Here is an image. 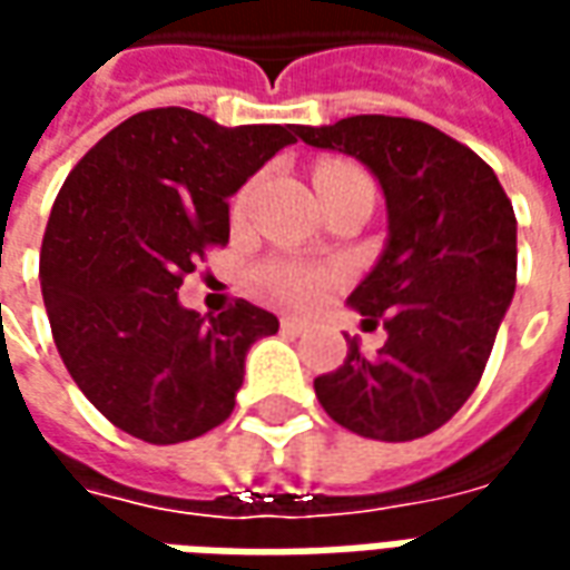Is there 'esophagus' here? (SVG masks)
I'll list each match as a JSON object with an SVG mask.
<instances>
[{"label": "esophagus", "mask_w": 570, "mask_h": 570, "mask_svg": "<svg viewBox=\"0 0 570 570\" xmlns=\"http://www.w3.org/2000/svg\"><path fill=\"white\" fill-rule=\"evenodd\" d=\"M281 330H284V333L298 335L308 330V321H305V317H281Z\"/></svg>", "instance_id": "1"}]
</instances>
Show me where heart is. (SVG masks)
Wrapping results in <instances>:
<instances>
[{
  "instance_id": "1",
  "label": "heart",
  "mask_w": 570,
  "mask_h": 570,
  "mask_svg": "<svg viewBox=\"0 0 570 570\" xmlns=\"http://www.w3.org/2000/svg\"><path fill=\"white\" fill-rule=\"evenodd\" d=\"M347 179H370V176L347 161H323L317 167V174H314V183H317L321 191H326L330 186H338V183H347ZM256 277H259V289L265 296L272 302H281V305H293V308H311L342 284L338 268L302 259L265 262L256 272Z\"/></svg>"
}]
</instances>
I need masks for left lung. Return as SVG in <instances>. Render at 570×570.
<instances>
[{"label":"left lung","mask_w":570,"mask_h":570,"mask_svg":"<svg viewBox=\"0 0 570 570\" xmlns=\"http://www.w3.org/2000/svg\"><path fill=\"white\" fill-rule=\"evenodd\" d=\"M296 134L366 164L391 223L382 259L347 298L387 342L366 357L347 338L345 363L314 379L317 400L366 440L428 436L476 391L513 298V204L476 151L415 118L351 116Z\"/></svg>","instance_id":"1"}]
</instances>
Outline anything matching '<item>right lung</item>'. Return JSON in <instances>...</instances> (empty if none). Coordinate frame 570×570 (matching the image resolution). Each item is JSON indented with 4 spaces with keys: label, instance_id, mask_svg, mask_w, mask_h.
<instances>
[{
    "label": "right lung",
    "instance_id": "right-lung-1",
    "mask_svg": "<svg viewBox=\"0 0 570 570\" xmlns=\"http://www.w3.org/2000/svg\"><path fill=\"white\" fill-rule=\"evenodd\" d=\"M293 134L164 106L121 121L69 170L39 281L63 366L118 430L174 445L232 415L249 345L277 333V317L235 298L204 321L176 289L228 244V198Z\"/></svg>",
    "mask_w": 570,
    "mask_h": 570
}]
</instances>
